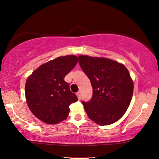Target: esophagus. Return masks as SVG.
<instances>
[{"instance_id":"esophagus-1","label":"esophagus","mask_w":159,"mask_h":159,"mask_svg":"<svg viewBox=\"0 0 159 159\" xmlns=\"http://www.w3.org/2000/svg\"><path fill=\"white\" fill-rule=\"evenodd\" d=\"M76 95H77V97H78V99H79V100L81 99V94H80V92H78L76 93Z\"/></svg>"}]
</instances>
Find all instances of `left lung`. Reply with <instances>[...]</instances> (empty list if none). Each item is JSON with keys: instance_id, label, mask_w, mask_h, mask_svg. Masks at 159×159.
<instances>
[{"instance_id": "1", "label": "left lung", "mask_w": 159, "mask_h": 159, "mask_svg": "<svg viewBox=\"0 0 159 159\" xmlns=\"http://www.w3.org/2000/svg\"><path fill=\"white\" fill-rule=\"evenodd\" d=\"M80 68L90 79L93 95L82 102L87 115L99 125L119 120L130 104L133 82L124 65L112 60L79 55Z\"/></svg>"}]
</instances>
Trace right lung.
I'll return each instance as SVG.
<instances>
[{"label":"right lung","mask_w":159,"mask_h":159,"mask_svg":"<svg viewBox=\"0 0 159 159\" xmlns=\"http://www.w3.org/2000/svg\"><path fill=\"white\" fill-rule=\"evenodd\" d=\"M75 55L57 57L40 66L26 79L25 96L29 108L47 124H57L68 117L69 105L78 101L64 78L78 62Z\"/></svg>","instance_id":"1"}]
</instances>
